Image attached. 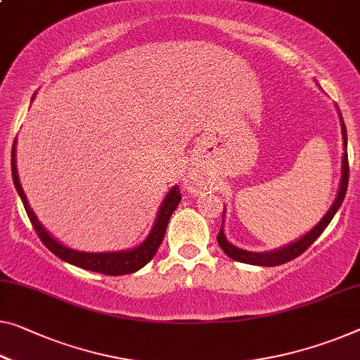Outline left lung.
Here are the masks:
<instances>
[{
  "label": "left lung",
  "instance_id": "obj_1",
  "mask_svg": "<svg viewBox=\"0 0 360 360\" xmlns=\"http://www.w3.org/2000/svg\"><path fill=\"white\" fill-rule=\"evenodd\" d=\"M340 116H341V112H340ZM341 131H342V139H345V155H342V171H341L340 191H338V195L335 198L333 205L330 207V210L326 212L325 217L320 219V223L317 224V226H314V229H310V233L302 236V238L297 239L296 243L289 244V245H286V248L273 250V252H249V250L236 248V245L228 243L226 238H224L223 226H221V229H219V233L217 236V240H218L219 248L224 250V254H226L229 259H233L236 262H243V264H249V265L276 266V265L286 264V262H291L292 259H296V257H299L300 254H304V252L319 239V236L325 231V228L328 226L330 221L336 214L338 208L341 207L342 200H345L346 191H347V182H349V162H347V152H346L347 132H346V126H345V121H342V117H341Z\"/></svg>",
  "mask_w": 360,
  "mask_h": 360
}]
</instances>
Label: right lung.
<instances>
[{"label": "right lung", "mask_w": 360, "mask_h": 360, "mask_svg": "<svg viewBox=\"0 0 360 360\" xmlns=\"http://www.w3.org/2000/svg\"><path fill=\"white\" fill-rule=\"evenodd\" d=\"M32 100H34V96H32ZM11 169H13L14 186L19 192L20 200L24 203L27 217H29L35 233L39 234L40 240L46 245L48 250H51L53 254L60 257L61 260L68 262V264L80 266L84 268V270L103 273V275H110V276L129 275V273L141 270L142 266H146L148 262L153 259V255L157 254L160 244H162V240L165 238L166 226H168L171 214H173V212L178 208L181 202L179 187L174 186L173 189L166 194L165 200L162 202V207H160L152 231H150V234L147 236V239L143 240L141 245H137V248H134L131 250H124V252H100V254L79 252V250L66 248V245H63L61 243H58V240L41 226L40 221L35 217V213L32 212V208L29 205V202H27V197L22 191V186H20L19 182L18 168H15V141L13 146V152H11Z\"/></svg>", "instance_id": "obj_1"}]
</instances>
